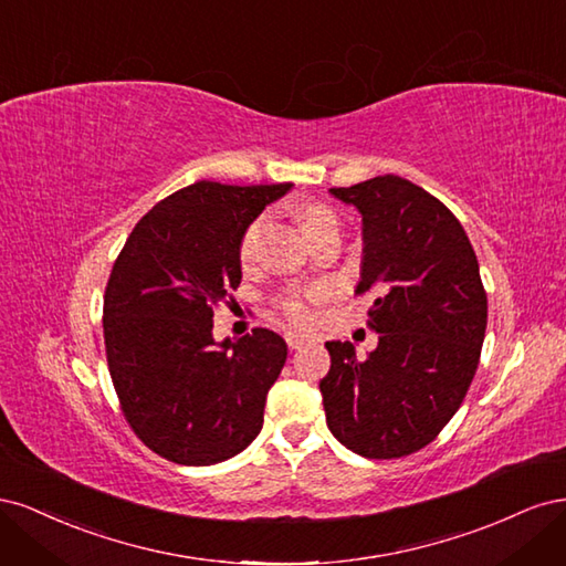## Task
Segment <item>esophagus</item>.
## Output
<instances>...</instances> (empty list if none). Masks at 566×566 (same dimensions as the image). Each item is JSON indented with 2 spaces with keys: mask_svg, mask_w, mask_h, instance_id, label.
<instances>
[{
  "mask_svg": "<svg viewBox=\"0 0 566 566\" xmlns=\"http://www.w3.org/2000/svg\"><path fill=\"white\" fill-rule=\"evenodd\" d=\"M285 342H287V347H290V349H302L310 339L302 337V335H297V333H285Z\"/></svg>",
  "mask_w": 566,
  "mask_h": 566,
  "instance_id": "esophagus-1",
  "label": "esophagus"
}]
</instances>
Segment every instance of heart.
Returning <instances> with one entry per match:
<instances>
[{"instance_id":"heart-1","label":"heart","mask_w":566,"mask_h":566,"mask_svg":"<svg viewBox=\"0 0 566 566\" xmlns=\"http://www.w3.org/2000/svg\"><path fill=\"white\" fill-rule=\"evenodd\" d=\"M300 219H302V229H304L306 235L314 233L316 229H321L325 224H331V221H337L333 210L323 208V205H310V208H304ZM264 221H266L264 217L254 219L252 224L248 227V231L243 233L241 250H238V254H241V264L245 269H250L254 264V260H256V245H260V235H262V229H264ZM283 312H285L287 321L295 325V328H306V325L314 323V312L302 300H297V297L285 300L283 302Z\"/></svg>"}]
</instances>
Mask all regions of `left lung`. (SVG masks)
Instances as JSON below:
<instances>
[{
	"label": "left lung",
	"mask_w": 566,
	"mask_h": 566,
	"mask_svg": "<svg viewBox=\"0 0 566 566\" xmlns=\"http://www.w3.org/2000/svg\"><path fill=\"white\" fill-rule=\"evenodd\" d=\"M331 196L361 214L356 293H378L370 328L378 347L325 342L321 380L333 437L364 458L427 447L465 399L486 333V293L465 229L447 205L408 179L385 175Z\"/></svg>",
	"instance_id": "8db88e82"
}]
</instances>
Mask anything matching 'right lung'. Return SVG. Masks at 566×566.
<instances>
[{
  "label": "right lung",
  "mask_w": 566,
  "mask_h": 566,
  "mask_svg": "<svg viewBox=\"0 0 566 566\" xmlns=\"http://www.w3.org/2000/svg\"><path fill=\"white\" fill-rule=\"evenodd\" d=\"M293 184L196 181L142 217L104 297L108 370L132 430L179 465H214L260 434L287 345L254 328L212 335V306L241 285V241Z\"/></svg>",
  "instance_id": "right-lung-1"
}]
</instances>
